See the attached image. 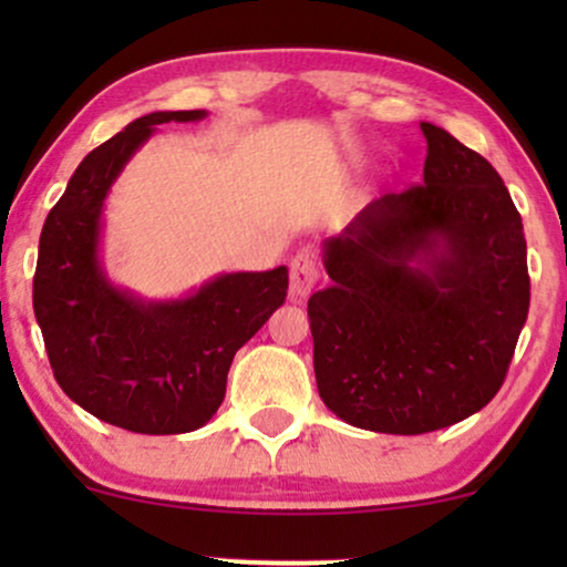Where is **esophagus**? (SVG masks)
Wrapping results in <instances>:
<instances>
[{
  "label": "esophagus",
  "mask_w": 567,
  "mask_h": 567,
  "mask_svg": "<svg viewBox=\"0 0 567 567\" xmlns=\"http://www.w3.org/2000/svg\"><path fill=\"white\" fill-rule=\"evenodd\" d=\"M317 282H320V264H317L315 252H298L290 261V296L306 298Z\"/></svg>",
  "instance_id": "34e87169"
}]
</instances>
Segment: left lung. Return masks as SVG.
Returning <instances> with one entry per match:
<instances>
[{"mask_svg":"<svg viewBox=\"0 0 567 567\" xmlns=\"http://www.w3.org/2000/svg\"><path fill=\"white\" fill-rule=\"evenodd\" d=\"M424 184L383 194L324 243L309 298L322 402L351 426L424 434L496 396L528 320L523 218L501 175L421 122Z\"/></svg>","mask_w":567,"mask_h":567,"instance_id":"left-lung-1","label":"left lung"}]
</instances>
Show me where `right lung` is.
Listing matches in <instances>:
<instances>
[{"mask_svg": "<svg viewBox=\"0 0 567 567\" xmlns=\"http://www.w3.org/2000/svg\"><path fill=\"white\" fill-rule=\"evenodd\" d=\"M202 116V109L146 114L93 148L39 237L34 315L58 386L95 419L127 432L205 426L224 402L237 349L288 296L285 266L220 275L178 301H141L103 271L101 213L116 175L154 125Z\"/></svg>", "mask_w": 567, "mask_h": 567, "instance_id": "1", "label": "right lung"}]
</instances>
